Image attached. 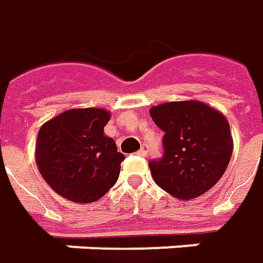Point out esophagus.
I'll use <instances>...</instances> for the list:
<instances>
[{"label":"esophagus","mask_w":263,"mask_h":263,"mask_svg":"<svg viewBox=\"0 0 263 263\" xmlns=\"http://www.w3.org/2000/svg\"><path fill=\"white\" fill-rule=\"evenodd\" d=\"M147 153H149V149H147V146H142V147H140V151H139V155H140V156H146V155H147Z\"/></svg>","instance_id":"obj_1"}]
</instances>
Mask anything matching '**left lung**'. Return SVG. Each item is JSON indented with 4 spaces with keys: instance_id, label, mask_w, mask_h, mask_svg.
Here are the masks:
<instances>
[{
    "instance_id": "8db88e82",
    "label": "left lung",
    "mask_w": 263,
    "mask_h": 263,
    "mask_svg": "<svg viewBox=\"0 0 263 263\" xmlns=\"http://www.w3.org/2000/svg\"><path fill=\"white\" fill-rule=\"evenodd\" d=\"M149 112L165 133L162 158L149 160L156 185L179 200H193L211 190L233 152L226 117L201 101L165 103Z\"/></svg>"
}]
</instances>
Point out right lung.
<instances>
[{
    "instance_id": "right-lung-1",
    "label": "right lung",
    "mask_w": 263,
    "mask_h": 263,
    "mask_svg": "<svg viewBox=\"0 0 263 263\" xmlns=\"http://www.w3.org/2000/svg\"><path fill=\"white\" fill-rule=\"evenodd\" d=\"M110 112L68 110L39 130L36 163L54 193L73 202H94L112 188L124 155L104 135Z\"/></svg>"
}]
</instances>
